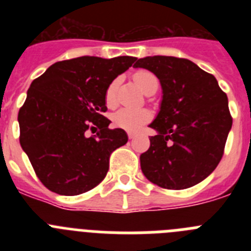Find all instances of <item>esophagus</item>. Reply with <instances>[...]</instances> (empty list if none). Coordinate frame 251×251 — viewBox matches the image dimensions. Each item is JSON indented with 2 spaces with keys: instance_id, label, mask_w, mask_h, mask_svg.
I'll return each mask as SVG.
<instances>
[{
  "instance_id": "1",
  "label": "esophagus",
  "mask_w": 251,
  "mask_h": 251,
  "mask_svg": "<svg viewBox=\"0 0 251 251\" xmlns=\"http://www.w3.org/2000/svg\"><path fill=\"white\" fill-rule=\"evenodd\" d=\"M134 136H136V134H134L133 132H128V138H129V139L134 138Z\"/></svg>"
}]
</instances>
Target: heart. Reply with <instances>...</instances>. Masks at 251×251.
Returning <instances> with one entry per match:
<instances>
[{"label":"heart","mask_w":251,"mask_h":251,"mask_svg":"<svg viewBox=\"0 0 251 251\" xmlns=\"http://www.w3.org/2000/svg\"><path fill=\"white\" fill-rule=\"evenodd\" d=\"M133 79L143 92H146L154 81H158L157 77L147 70H138ZM117 88H118V80H113L106 88L105 104L109 108H113L117 104ZM151 117H152L151 112L145 108H122L113 114V122L117 127L133 132L147 123Z\"/></svg>","instance_id":"heart-1"}]
</instances>
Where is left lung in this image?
Returning a JSON list of instances; mask_svg holds the SVG:
<instances>
[{"label":"left lung","instance_id":"left-lung-1","mask_svg":"<svg viewBox=\"0 0 251 251\" xmlns=\"http://www.w3.org/2000/svg\"><path fill=\"white\" fill-rule=\"evenodd\" d=\"M136 68L147 69L159 79L162 101L150 127L142 172L151 182L168 190L200 183L221 161L232 126L229 103L214 75L187 59L147 56Z\"/></svg>","mask_w":251,"mask_h":251}]
</instances>
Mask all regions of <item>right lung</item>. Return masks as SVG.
Instances as JSON below:
<instances>
[{"instance_id": "1", "label": "right lung", "mask_w": 251, "mask_h": 251, "mask_svg": "<svg viewBox=\"0 0 251 251\" xmlns=\"http://www.w3.org/2000/svg\"><path fill=\"white\" fill-rule=\"evenodd\" d=\"M136 60H64L31 83L19 112L20 145L50 191L75 196L94 188L106 176L112 152L128 142L127 133L109 129L110 121L103 115L106 88ZM88 130L97 134L89 137Z\"/></svg>"}]
</instances>
